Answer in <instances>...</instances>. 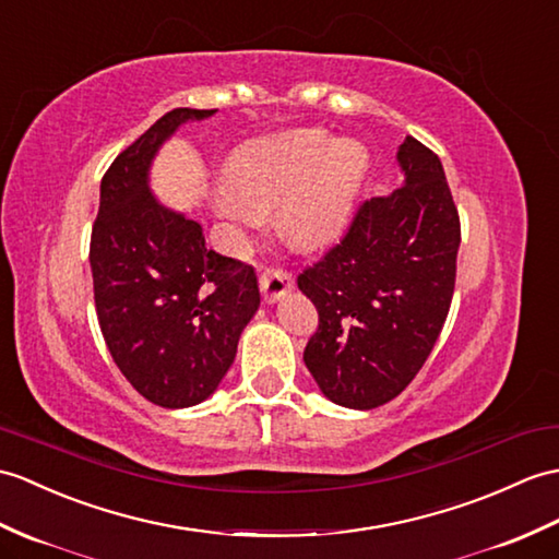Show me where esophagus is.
<instances>
[{"mask_svg": "<svg viewBox=\"0 0 559 559\" xmlns=\"http://www.w3.org/2000/svg\"><path fill=\"white\" fill-rule=\"evenodd\" d=\"M293 285H295L293 276L283 269H266L262 278H259V288H262L264 302H269V305L278 302L285 293L293 290Z\"/></svg>", "mask_w": 559, "mask_h": 559, "instance_id": "34e87169", "label": "esophagus"}]
</instances>
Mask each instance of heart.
<instances>
[{"instance_id":"b5f03b06","label":"heart","mask_w":559,"mask_h":559,"mask_svg":"<svg viewBox=\"0 0 559 559\" xmlns=\"http://www.w3.org/2000/svg\"><path fill=\"white\" fill-rule=\"evenodd\" d=\"M369 164L359 140H329L319 128L250 140L228 157L226 190L214 194V212L245 224L276 210L285 238L297 248H319L347 224Z\"/></svg>"}]
</instances>
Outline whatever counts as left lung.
Instances as JSON below:
<instances>
[{
	"mask_svg": "<svg viewBox=\"0 0 559 559\" xmlns=\"http://www.w3.org/2000/svg\"><path fill=\"white\" fill-rule=\"evenodd\" d=\"M400 188L359 206L347 236L297 276L319 311L305 365L349 409L397 397L424 367L455 290L460 216L443 164L419 140L397 147Z\"/></svg>",
	"mask_w": 559,
	"mask_h": 559,
	"instance_id": "left-lung-1",
	"label": "left lung"
}]
</instances>
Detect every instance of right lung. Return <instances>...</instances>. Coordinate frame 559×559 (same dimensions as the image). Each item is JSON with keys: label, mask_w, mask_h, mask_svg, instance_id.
<instances>
[{"label": "right lung", "mask_w": 559, "mask_h": 559, "mask_svg": "<svg viewBox=\"0 0 559 559\" xmlns=\"http://www.w3.org/2000/svg\"><path fill=\"white\" fill-rule=\"evenodd\" d=\"M216 109H174L104 174L90 240L99 329L135 391L166 409L200 405L238 353L259 309L254 269L206 248L198 221L154 198L164 142Z\"/></svg>", "instance_id": "1"}]
</instances>
